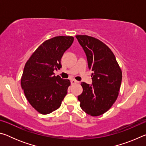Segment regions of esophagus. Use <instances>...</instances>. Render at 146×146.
<instances>
[{"instance_id":"34e87169","label":"esophagus","mask_w":146,"mask_h":146,"mask_svg":"<svg viewBox=\"0 0 146 146\" xmlns=\"http://www.w3.org/2000/svg\"><path fill=\"white\" fill-rule=\"evenodd\" d=\"M78 81H76V80H74V79H73V80H71V84H75L78 83Z\"/></svg>"}]
</instances>
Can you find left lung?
<instances>
[{"instance_id":"obj_1","label":"left lung","mask_w":146,"mask_h":146,"mask_svg":"<svg viewBox=\"0 0 146 146\" xmlns=\"http://www.w3.org/2000/svg\"><path fill=\"white\" fill-rule=\"evenodd\" d=\"M84 50L93 84L81 82L82 93L78 96L80 106L87 114L97 117L111 108L119 94L122 73L115 56L108 46L93 36L76 35Z\"/></svg>"}]
</instances>
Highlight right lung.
<instances>
[{"label": "right lung", "mask_w": 146, "mask_h": 146, "mask_svg": "<svg viewBox=\"0 0 146 146\" xmlns=\"http://www.w3.org/2000/svg\"><path fill=\"white\" fill-rule=\"evenodd\" d=\"M73 40L70 36L46 40L26 62L21 86L29 103L40 114H49L60 108L68 93L70 80L54 75L53 71L62 68L61 58Z\"/></svg>", "instance_id": "1"}]
</instances>
